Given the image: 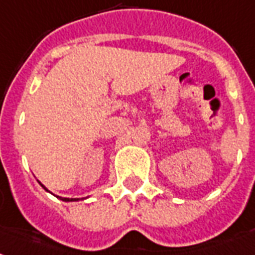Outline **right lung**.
I'll return each instance as SVG.
<instances>
[{
	"mask_svg": "<svg viewBox=\"0 0 255 255\" xmlns=\"http://www.w3.org/2000/svg\"><path fill=\"white\" fill-rule=\"evenodd\" d=\"M39 183H40V182H39ZM40 186L43 187V189H44V190H46V191H49V190H47V189H46V187L43 186V185H42V183H40ZM59 200H62V201L69 202V201H79L80 198H62V197H59Z\"/></svg>",
	"mask_w": 255,
	"mask_h": 255,
	"instance_id": "right-lung-1",
	"label": "right lung"
}]
</instances>
